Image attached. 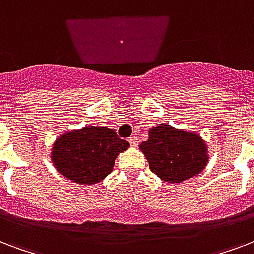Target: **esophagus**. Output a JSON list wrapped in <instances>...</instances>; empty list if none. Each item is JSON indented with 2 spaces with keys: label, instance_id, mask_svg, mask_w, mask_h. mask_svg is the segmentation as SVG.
<instances>
[{
  "label": "esophagus",
  "instance_id": "obj_1",
  "mask_svg": "<svg viewBox=\"0 0 254 254\" xmlns=\"http://www.w3.org/2000/svg\"><path fill=\"white\" fill-rule=\"evenodd\" d=\"M129 144H130V146H137L138 141H137V137H135V135H133V137L129 138Z\"/></svg>",
  "mask_w": 254,
  "mask_h": 254
}]
</instances>
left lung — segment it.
I'll return each mask as SVG.
<instances>
[{"label":"left lung","mask_w":254,"mask_h":254,"mask_svg":"<svg viewBox=\"0 0 254 254\" xmlns=\"http://www.w3.org/2000/svg\"><path fill=\"white\" fill-rule=\"evenodd\" d=\"M153 173L166 183H183L202 172L208 164L206 144L191 131L160 124L140 145Z\"/></svg>","instance_id":"left-lung-1"}]
</instances>
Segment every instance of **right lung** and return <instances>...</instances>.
Listing matches in <instances>:
<instances>
[{
	"label": "right lung",
	"mask_w": 254,
	"mask_h": 254,
	"mask_svg": "<svg viewBox=\"0 0 254 254\" xmlns=\"http://www.w3.org/2000/svg\"><path fill=\"white\" fill-rule=\"evenodd\" d=\"M129 148L112 129L84 127L63 134L53 145L54 166L77 184H96L112 172L117 154Z\"/></svg>",
	"instance_id": "obj_1"
}]
</instances>
